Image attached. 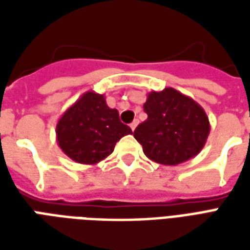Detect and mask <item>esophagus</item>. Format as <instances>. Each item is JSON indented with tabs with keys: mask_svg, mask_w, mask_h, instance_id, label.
Here are the masks:
<instances>
[{
	"mask_svg": "<svg viewBox=\"0 0 250 250\" xmlns=\"http://www.w3.org/2000/svg\"><path fill=\"white\" fill-rule=\"evenodd\" d=\"M138 123H139V122H138V120H134V122H132V123H131L130 125V127H131V130L134 131L136 128V125H138Z\"/></svg>",
	"mask_w": 250,
	"mask_h": 250,
	"instance_id": "esophagus-1",
	"label": "esophagus"
}]
</instances>
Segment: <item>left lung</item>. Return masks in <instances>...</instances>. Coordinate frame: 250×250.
Returning <instances> with one entry per match:
<instances>
[{
	"instance_id": "left-lung-1",
	"label": "left lung",
	"mask_w": 250,
	"mask_h": 250,
	"mask_svg": "<svg viewBox=\"0 0 250 250\" xmlns=\"http://www.w3.org/2000/svg\"><path fill=\"white\" fill-rule=\"evenodd\" d=\"M143 109L147 119L134 131L143 152L154 162L175 166L198 155L210 132L205 109L174 88L152 91Z\"/></svg>"
}]
</instances>
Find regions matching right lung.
I'll use <instances>...</instances> for the list:
<instances>
[{
	"instance_id": "right-lung-1",
	"label": "right lung",
	"mask_w": 250,
	"mask_h": 250,
	"mask_svg": "<svg viewBox=\"0 0 250 250\" xmlns=\"http://www.w3.org/2000/svg\"><path fill=\"white\" fill-rule=\"evenodd\" d=\"M132 134L109 108L104 95L87 91L62 115L56 125L57 145L72 161L96 165L112 154L116 142Z\"/></svg>"
}]
</instances>
